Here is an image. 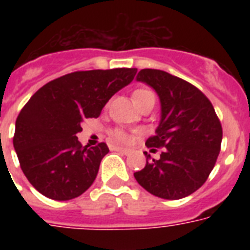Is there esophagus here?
<instances>
[{"label":"esophagus","instance_id":"1","mask_svg":"<svg viewBox=\"0 0 250 250\" xmlns=\"http://www.w3.org/2000/svg\"><path fill=\"white\" fill-rule=\"evenodd\" d=\"M114 150H118V152H122V153H125V154H129L131 153V150L127 148H122V146H114Z\"/></svg>","mask_w":250,"mask_h":250}]
</instances>
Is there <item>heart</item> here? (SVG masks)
I'll return each instance as SVG.
<instances>
[{"label":"heart","mask_w":250,"mask_h":250,"mask_svg":"<svg viewBox=\"0 0 250 250\" xmlns=\"http://www.w3.org/2000/svg\"><path fill=\"white\" fill-rule=\"evenodd\" d=\"M132 100L133 102L136 104L137 106H141L143 104L148 101H156V96L150 89H146V88H140V89H136L132 93ZM111 137L114 140L121 141V143H125V141L129 140V135L125 132V129L117 128L114 129L111 132Z\"/></svg>","instance_id":"obj_1"}]
</instances>
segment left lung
I'll list each match as a JSON object with an SVG mask.
<instances>
[{
  "mask_svg": "<svg viewBox=\"0 0 250 250\" xmlns=\"http://www.w3.org/2000/svg\"><path fill=\"white\" fill-rule=\"evenodd\" d=\"M136 79L156 90L161 100V122L145 145L160 160H149L133 174L149 193L165 200L187 197L209 178L221 152L223 131L211 102L201 90L166 71L144 68Z\"/></svg>",
  "mask_w": 250,
  "mask_h": 250,
  "instance_id": "left-lung-1",
  "label": "left lung"
}]
</instances>
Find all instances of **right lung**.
Wrapping results in <instances>:
<instances>
[{"instance_id": "add662e5", "label": "right lung", "mask_w": 250, "mask_h": 250, "mask_svg": "<svg viewBox=\"0 0 250 250\" xmlns=\"http://www.w3.org/2000/svg\"><path fill=\"white\" fill-rule=\"evenodd\" d=\"M137 68L75 71L41 86L15 122L13 144L28 182L45 197L67 201L83 194L109 153L105 143L88 148L76 133L97 118L113 94L129 84Z\"/></svg>"}]
</instances>
